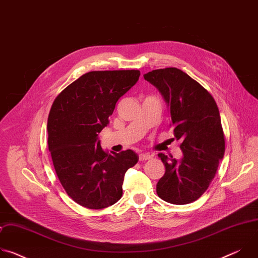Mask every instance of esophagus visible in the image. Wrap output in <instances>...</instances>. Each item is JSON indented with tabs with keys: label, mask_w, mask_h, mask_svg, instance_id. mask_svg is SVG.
I'll return each instance as SVG.
<instances>
[{
	"label": "esophagus",
	"mask_w": 258,
	"mask_h": 258,
	"mask_svg": "<svg viewBox=\"0 0 258 258\" xmlns=\"http://www.w3.org/2000/svg\"><path fill=\"white\" fill-rule=\"evenodd\" d=\"M152 158V156L150 155V154H140V156H139V159L141 160V161H146V160H149V159H151Z\"/></svg>",
	"instance_id": "obj_1"
}]
</instances>
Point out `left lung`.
<instances>
[{
    "label": "left lung",
    "instance_id": "1",
    "mask_svg": "<svg viewBox=\"0 0 258 258\" xmlns=\"http://www.w3.org/2000/svg\"><path fill=\"white\" fill-rule=\"evenodd\" d=\"M144 79L164 97L174 139L181 142L180 161L158 154L165 173L157 182V195L171 204L192 203L208 189L225 154L226 139L218 107L205 88L175 67L152 70Z\"/></svg>",
    "mask_w": 258,
    "mask_h": 258
}]
</instances>
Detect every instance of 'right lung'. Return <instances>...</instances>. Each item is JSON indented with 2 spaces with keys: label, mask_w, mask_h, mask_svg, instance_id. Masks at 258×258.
Wrapping results in <instances>:
<instances>
[{
  "label": "right lung",
  "mask_w": 258,
  "mask_h": 258,
  "mask_svg": "<svg viewBox=\"0 0 258 258\" xmlns=\"http://www.w3.org/2000/svg\"><path fill=\"white\" fill-rule=\"evenodd\" d=\"M140 75L135 69L90 71L52 104L47 128L53 165L67 195L84 207L102 209L116 203L124 173L139 160L133 150H103L98 134Z\"/></svg>",
  "instance_id": "right-lung-1"
}]
</instances>
